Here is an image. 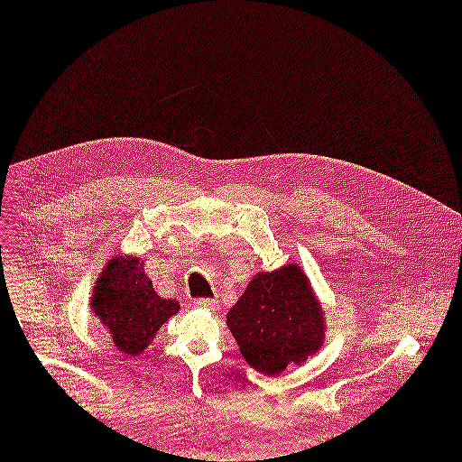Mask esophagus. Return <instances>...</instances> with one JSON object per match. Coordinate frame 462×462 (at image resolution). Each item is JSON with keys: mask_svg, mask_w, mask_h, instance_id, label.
<instances>
[{"mask_svg": "<svg viewBox=\"0 0 462 462\" xmlns=\"http://www.w3.org/2000/svg\"><path fill=\"white\" fill-rule=\"evenodd\" d=\"M193 306H197V309H214L216 300L214 299H197V300H193Z\"/></svg>", "mask_w": 462, "mask_h": 462, "instance_id": "obj_1", "label": "esophagus"}]
</instances>
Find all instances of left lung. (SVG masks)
Instances as JSON below:
<instances>
[{
    "label": "left lung",
    "instance_id": "obj_1",
    "mask_svg": "<svg viewBox=\"0 0 462 462\" xmlns=\"http://www.w3.org/2000/svg\"><path fill=\"white\" fill-rule=\"evenodd\" d=\"M325 310L297 263L261 271L227 312L240 354L265 376L302 365L323 346Z\"/></svg>",
    "mask_w": 462,
    "mask_h": 462
}]
</instances>
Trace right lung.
Listing matches in <instances>:
<instances>
[{
    "mask_svg": "<svg viewBox=\"0 0 462 462\" xmlns=\"http://www.w3.org/2000/svg\"><path fill=\"white\" fill-rule=\"evenodd\" d=\"M92 314L124 356L135 357L156 338L163 323L179 314L177 299H162L137 255H115L94 285Z\"/></svg>",
    "mask_w": 462,
    "mask_h": 462,
    "instance_id": "1",
    "label": "right lung"
}]
</instances>
